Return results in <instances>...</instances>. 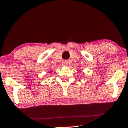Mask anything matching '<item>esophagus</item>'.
I'll list each match as a JSON object with an SVG mask.
<instances>
[{
  "label": "esophagus",
  "instance_id": "esophagus-1",
  "mask_svg": "<svg viewBox=\"0 0 128 128\" xmlns=\"http://www.w3.org/2000/svg\"><path fill=\"white\" fill-rule=\"evenodd\" d=\"M68 62H66V61H64V62H63V66H66L68 65Z\"/></svg>",
  "mask_w": 128,
  "mask_h": 128
}]
</instances>
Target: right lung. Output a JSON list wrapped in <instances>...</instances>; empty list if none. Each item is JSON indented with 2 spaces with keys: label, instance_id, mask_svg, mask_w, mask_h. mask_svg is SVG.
Returning a JSON list of instances; mask_svg holds the SVG:
<instances>
[{
  "label": "right lung",
  "instance_id": "right-lung-1",
  "mask_svg": "<svg viewBox=\"0 0 128 128\" xmlns=\"http://www.w3.org/2000/svg\"><path fill=\"white\" fill-rule=\"evenodd\" d=\"M52 72V71H50V73H51V72Z\"/></svg>",
  "mask_w": 128,
  "mask_h": 128
}]
</instances>
